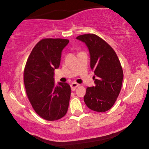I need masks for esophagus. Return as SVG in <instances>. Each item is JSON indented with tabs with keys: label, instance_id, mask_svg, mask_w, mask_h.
Returning <instances> with one entry per match:
<instances>
[{
	"label": "esophagus",
	"instance_id": "1",
	"mask_svg": "<svg viewBox=\"0 0 149 149\" xmlns=\"http://www.w3.org/2000/svg\"><path fill=\"white\" fill-rule=\"evenodd\" d=\"M79 86V84L75 83V82H73V83L71 84V88H72V91H75V89H76V87Z\"/></svg>",
	"mask_w": 149,
	"mask_h": 149
}]
</instances>
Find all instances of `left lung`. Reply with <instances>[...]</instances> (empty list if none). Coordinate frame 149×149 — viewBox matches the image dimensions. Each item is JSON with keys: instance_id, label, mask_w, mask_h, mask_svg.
I'll use <instances>...</instances> for the list:
<instances>
[{"instance_id": "left-lung-1", "label": "left lung", "mask_w": 149, "mask_h": 149, "mask_svg": "<svg viewBox=\"0 0 149 149\" xmlns=\"http://www.w3.org/2000/svg\"><path fill=\"white\" fill-rule=\"evenodd\" d=\"M76 38L87 45L90 66L95 74V86L86 89L84 102L95 111H107L114 105L121 91L123 79L121 63L114 49L100 36L86 34Z\"/></svg>"}]
</instances>
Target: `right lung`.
<instances>
[{
	"instance_id": "add662e5",
	"label": "right lung",
	"mask_w": 149,
	"mask_h": 149,
	"mask_svg": "<svg viewBox=\"0 0 149 149\" xmlns=\"http://www.w3.org/2000/svg\"><path fill=\"white\" fill-rule=\"evenodd\" d=\"M69 40L44 38L34 47L24 71L26 92L33 109L47 121L62 118L68 111L71 87L67 83L55 85L54 71L60 66L62 49Z\"/></svg>"
}]
</instances>
